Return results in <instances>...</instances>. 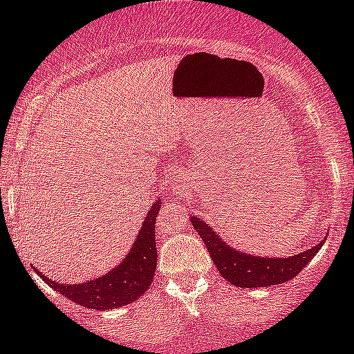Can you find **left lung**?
<instances>
[{
  "instance_id": "left-lung-1",
  "label": "left lung",
  "mask_w": 354,
  "mask_h": 354,
  "mask_svg": "<svg viewBox=\"0 0 354 354\" xmlns=\"http://www.w3.org/2000/svg\"><path fill=\"white\" fill-rule=\"evenodd\" d=\"M190 223L209 250L212 262L216 263L221 276L236 288H266L283 284L296 277L303 267L319 253L324 241L312 246L310 250L291 257H257L233 248L214 231L205 221L190 216Z\"/></svg>"
}]
</instances>
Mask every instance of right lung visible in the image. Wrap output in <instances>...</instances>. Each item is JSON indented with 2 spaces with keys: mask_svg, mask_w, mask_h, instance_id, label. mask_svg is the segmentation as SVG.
Masks as SVG:
<instances>
[{
  "mask_svg": "<svg viewBox=\"0 0 354 354\" xmlns=\"http://www.w3.org/2000/svg\"><path fill=\"white\" fill-rule=\"evenodd\" d=\"M159 209L160 198H156L130 252L127 253L120 266L106 272L104 276L85 281V283L63 284L49 279L39 270L37 274L59 295L85 308L113 310L137 301L151 288L156 274V217Z\"/></svg>",
  "mask_w": 354,
  "mask_h": 354,
  "instance_id": "obj_1",
  "label": "right lung"
}]
</instances>
